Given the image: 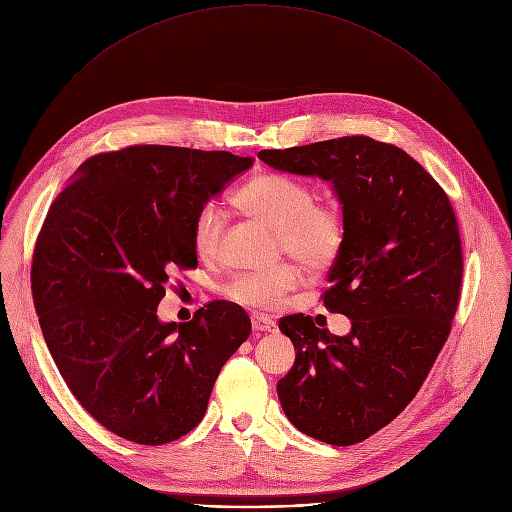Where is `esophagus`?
Returning <instances> with one entry per match:
<instances>
[{
	"mask_svg": "<svg viewBox=\"0 0 512 512\" xmlns=\"http://www.w3.org/2000/svg\"><path fill=\"white\" fill-rule=\"evenodd\" d=\"M251 324H253V331H257V333H273L277 329V324L263 314H253Z\"/></svg>",
	"mask_w": 512,
	"mask_h": 512,
	"instance_id": "1",
	"label": "esophagus"
}]
</instances>
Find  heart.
<instances>
[{"instance_id":"heart-1","label":"heart","mask_w":512,"mask_h":512,"mask_svg":"<svg viewBox=\"0 0 512 512\" xmlns=\"http://www.w3.org/2000/svg\"><path fill=\"white\" fill-rule=\"evenodd\" d=\"M308 183L284 173H259L237 190L235 202L249 216L280 235L282 249L304 267H329L345 245L347 224L337 206L316 204ZM226 214L216 200L204 202L192 220V247L210 259L220 249ZM300 265L284 263L267 271H243L226 288L230 300L249 308L273 310L300 286Z\"/></svg>"}]
</instances>
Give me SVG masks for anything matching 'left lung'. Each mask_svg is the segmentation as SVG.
<instances>
[{
  "mask_svg": "<svg viewBox=\"0 0 512 512\" xmlns=\"http://www.w3.org/2000/svg\"><path fill=\"white\" fill-rule=\"evenodd\" d=\"M259 159L331 181L343 206L345 245L320 298L351 320V333L284 316L280 331L296 361L277 396L304 435L359 443L408 406L449 337L463 275L455 212L410 155L369 136L267 149Z\"/></svg>",
  "mask_w": 512,
  "mask_h": 512,
  "instance_id": "1",
  "label": "left lung"
}]
</instances>
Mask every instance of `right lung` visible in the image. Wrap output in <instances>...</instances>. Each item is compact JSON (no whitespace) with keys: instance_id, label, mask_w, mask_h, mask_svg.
Wrapping results in <instances>:
<instances>
[{"instance_id":"obj_1","label":"right lung","mask_w":512,"mask_h":512,"mask_svg":"<svg viewBox=\"0 0 512 512\" xmlns=\"http://www.w3.org/2000/svg\"><path fill=\"white\" fill-rule=\"evenodd\" d=\"M251 165L165 145L100 153L42 222L30 282L46 347L79 404L122 439L163 445L198 427L222 365L251 335L249 314L226 300L190 322L157 318L173 273L198 267V208Z\"/></svg>"}]
</instances>
